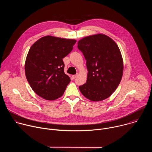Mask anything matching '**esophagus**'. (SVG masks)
Wrapping results in <instances>:
<instances>
[{
	"label": "esophagus",
	"instance_id": "1",
	"mask_svg": "<svg viewBox=\"0 0 152 152\" xmlns=\"http://www.w3.org/2000/svg\"><path fill=\"white\" fill-rule=\"evenodd\" d=\"M77 76V74H76V75H73L72 76V77L75 79H76V77Z\"/></svg>",
	"mask_w": 152,
	"mask_h": 152
}]
</instances>
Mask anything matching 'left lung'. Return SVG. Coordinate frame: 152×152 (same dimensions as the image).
Returning a JSON list of instances; mask_svg holds the SVG:
<instances>
[{
	"label": "left lung",
	"mask_w": 152,
	"mask_h": 152,
	"mask_svg": "<svg viewBox=\"0 0 152 152\" xmlns=\"http://www.w3.org/2000/svg\"><path fill=\"white\" fill-rule=\"evenodd\" d=\"M77 48L86 60L88 71L86 82L79 87L81 93L92 101L109 97L123 76V58L117 45L109 37L96 34L79 40Z\"/></svg>",
	"instance_id": "8db88e82"
}]
</instances>
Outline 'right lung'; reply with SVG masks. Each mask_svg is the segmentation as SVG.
<instances>
[{"label": "right lung", "mask_w": 152, "mask_h": 152, "mask_svg": "<svg viewBox=\"0 0 152 152\" xmlns=\"http://www.w3.org/2000/svg\"><path fill=\"white\" fill-rule=\"evenodd\" d=\"M76 42L75 39L46 36L31 47L25 62V75L37 95L49 100L63 95L70 78L64 73L62 59L72 52Z\"/></svg>", "instance_id": "right-lung-1"}]
</instances>
